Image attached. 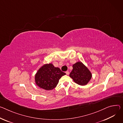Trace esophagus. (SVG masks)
Returning <instances> with one entry per match:
<instances>
[{
	"mask_svg": "<svg viewBox=\"0 0 123 123\" xmlns=\"http://www.w3.org/2000/svg\"><path fill=\"white\" fill-rule=\"evenodd\" d=\"M66 74H67V75H69V71H66Z\"/></svg>",
	"mask_w": 123,
	"mask_h": 123,
	"instance_id": "34e87169",
	"label": "esophagus"
}]
</instances>
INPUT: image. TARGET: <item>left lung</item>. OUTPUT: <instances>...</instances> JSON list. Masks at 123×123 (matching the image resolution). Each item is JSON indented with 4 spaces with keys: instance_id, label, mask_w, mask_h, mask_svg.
Listing matches in <instances>:
<instances>
[{
    "instance_id": "obj_1",
    "label": "left lung",
    "mask_w": 123,
    "mask_h": 123,
    "mask_svg": "<svg viewBox=\"0 0 123 123\" xmlns=\"http://www.w3.org/2000/svg\"><path fill=\"white\" fill-rule=\"evenodd\" d=\"M73 70L69 75L70 77L77 84L81 86L87 85L92 77L90 70L80 61L74 64L73 65Z\"/></svg>"
}]
</instances>
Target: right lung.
Wrapping results in <instances>:
<instances>
[{
    "label": "right lung",
    "instance_id": "right-lung-1",
    "mask_svg": "<svg viewBox=\"0 0 123 123\" xmlns=\"http://www.w3.org/2000/svg\"><path fill=\"white\" fill-rule=\"evenodd\" d=\"M66 74L51 64H45L40 67L35 75L36 84L46 90H51L56 87L61 77Z\"/></svg>",
    "mask_w": 123,
    "mask_h": 123
}]
</instances>
